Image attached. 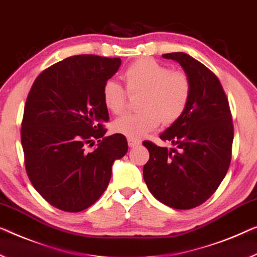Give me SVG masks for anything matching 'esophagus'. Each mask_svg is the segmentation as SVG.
Wrapping results in <instances>:
<instances>
[{"label": "esophagus", "instance_id": "34e87169", "mask_svg": "<svg viewBox=\"0 0 257 257\" xmlns=\"http://www.w3.org/2000/svg\"><path fill=\"white\" fill-rule=\"evenodd\" d=\"M141 144V141H139V140H136V139H128V145L130 148H135V147H137V145H140Z\"/></svg>", "mask_w": 257, "mask_h": 257}]
</instances>
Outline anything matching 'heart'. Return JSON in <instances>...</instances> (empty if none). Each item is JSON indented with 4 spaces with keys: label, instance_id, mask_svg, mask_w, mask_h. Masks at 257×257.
I'll list each match as a JSON object with an SVG mask.
<instances>
[{
    "label": "heart",
    "instance_id": "heart-1",
    "mask_svg": "<svg viewBox=\"0 0 257 257\" xmlns=\"http://www.w3.org/2000/svg\"><path fill=\"white\" fill-rule=\"evenodd\" d=\"M124 91L120 84L107 80L102 87V101L113 114H121L127 107V93L141 94L137 113L124 114L114 121L113 129L130 139H140L159 125L173 123L185 113L191 97V80L185 71L172 69L150 59L133 62L122 74Z\"/></svg>",
    "mask_w": 257,
    "mask_h": 257
}]
</instances>
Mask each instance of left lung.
Returning <instances> with one entry per match:
<instances>
[{"mask_svg":"<svg viewBox=\"0 0 257 257\" xmlns=\"http://www.w3.org/2000/svg\"><path fill=\"white\" fill-rule=\"evenodd\" d=\"M163 56L181 64L191 80V97L185 113L159 136L173 148L143 142L150 153L143 177L158 201L173 209H193L212 196L227 173L232 114L223 86L209 68L186 53Z\"/></svg>","mask_w":257,"mask_h":257,"instance_id":"obj_1","label":"left lung"}]
</instances>
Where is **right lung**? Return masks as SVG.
Returning a JSON list of instances; mask_svg holds the SVG:
<instances>
[{"label": "right lung", "mask_w": 257, "mask_h": 257, "mask_svg": "<svg viewBox=\"0 0 257 257\" xmlns=\"http://www.w3.org/2000/svg\"><path fill=\"white\" fill-rule=\"evenodd\" d=\"M120 66V57H67L45 69L26 98L21 129L26 173L38 193L63 211L94 204L114 160L128 151L125 137L105 136L104 125L109 116L102 87Z\"/></svg>", "instance_id": "1"}]
</instances>
